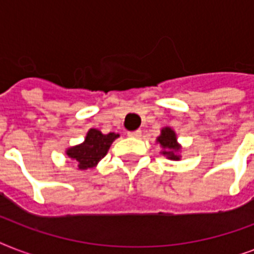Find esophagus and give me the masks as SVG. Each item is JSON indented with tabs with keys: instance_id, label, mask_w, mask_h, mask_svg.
<instances>
[{
	"instance_id": "34e87169",
	"label": "esophagus",
	"mask_w": 254,
	"mask_h": 254,
	"mask_svg": "<svg viewBox=\"0 0 254 254\" xmlns=\"http://www.w3.org/2000/svg\"><path fill=\"white\" fill-rule=\"evenodd\" d=\"M141 134H142V131L139 130H133V131H127V135L129 137H133V138H139L141 137Z\"/></svg>"
}]
</instances>
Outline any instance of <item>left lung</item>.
<instances>
[{"label": "left lung", "mask_w": 254, "mask_h": 254, "mask_svg": "<svg viewBox=\"0 0 254 254\" xmlns=\"http://www.w3.org/2000/svg\"><path fill=\"white\" fill-rule=\"evenodd\" d=\"M158 142L162 145L166 150L162 151L163 154L167 155L171 159H179V155L175 154V151L179 150V146L177 143V137L173 129L170 127H163L162 133L158 137Z\"/></svg>", "instance_id": "left-lung-1"}]
</instances>
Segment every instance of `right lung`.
<instances>
[{"mask_svg":"<svg viewBox=\"0 0 254 254\" xmlns=\"http://www.w3.org/2000/svg\"><path fill=\"white\" fill-rule=\"evenodd\" d=\"M119 137L116 133L103 134L97 129H91L87 133L85 141L81 145L73 146L67 150V155L76 162V166L80 170L89 169L95 166L100 159L104 158L109 150L112 142Z\"/></svg>","mask_w":254,"mask_h":254,"instance_id":"obj_1","label":"right lung"}]
</instances>
